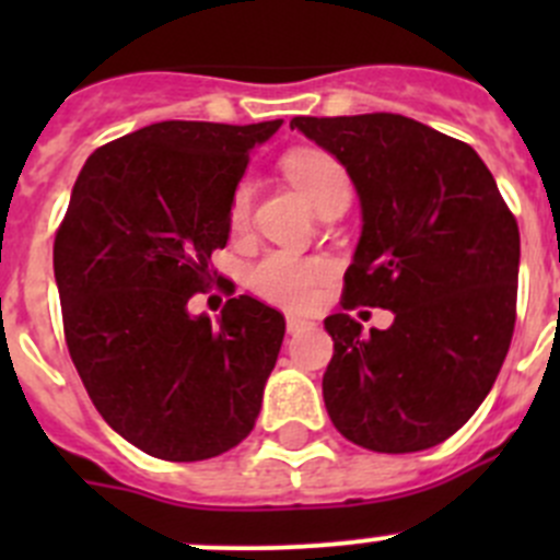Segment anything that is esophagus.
Returning a JSON list of instances; mask_svg holds the SVG:
<instances>
[{
    "instance_id": "34e87169",
    "label": "esophagus",
    "mask_w": 560,
    "mask_h": 560,
    "mask_svg": "<svg viewBox=\"0 0 560 560\" xmlns=\"http://www.w3.org/2000/svg\"><path fill=\"white\" fill-rule=\"evenodd\" d=\"M306 327H312V322L308 319H301V316H287V332H301L306 330Z\"/></svg>"
}]
</instances>
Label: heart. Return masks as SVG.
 Instances as JSON below:
<instances>
[{"label":"heart","mask_w":560,"mask_h":560,"mask_svg":"<svg viewBox=\"0 0 560 560\" xmlns=\"http://www.w3.org/2000/svg\"><path fill=\"white\" fill-rule=\"evenodd\" d=\"M281 171L298 186L316 213L336 200H349L352 180L336 154L316 145H301L287 151ZM254 184L248 178L235 180L228 200V224L233 235H244L252 224ZM332 276L327 257H301L292 252H270L248 273V284L262 301L273 306L303 312L316 301V290Z\"/></svg>","instance_id":"1"}]
</instances>
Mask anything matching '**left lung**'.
<instances>
[{
    "instance_id": "left-lung-1",
    "label": "left lung",
    "mask_w": 560,
    "mask_h": 560,
    "mask_svg": "<svg viewBox=\"0 0 560 560\" xmlns=\"http://www.w3.org/2000/svg\"><path fill=\"white\" fill-rule=\"evenodd\" d=\"M292 129L341 160L363 235L325 319L327 415L374 453H417L466 425L493 387L517 316L521 233L493 175L463 140L398 113L295 116ZM358 305L389 307L363 334Z\"/></svg>"
}]
</instances>
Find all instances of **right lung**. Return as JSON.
Listing matches in <instances>:
<instances>
[{
  "mask_svg": "<svg viewBox=\"0 0 560 560\" xmlns=\"http://www.w3.org/2000/svg\"><path fill=\"white\" fill-rule=\"evenodd\" d=\"M276 121H160L100 145L72 186L54 238L65 341L118 436L162 460L241 444L284 341V316L235 295L219 322L186 303L211 290L213 248L248 149ZM235 292V290H230Z\"/></svg>",
  "mask_w": 560,
  "mask_h": 560,
  "instance_id": "add662e5",
  "label": "right lung"
}]
</instances>
